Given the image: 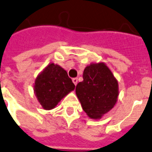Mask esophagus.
Listing matches in <instances>:
<instances>
[{
	"label": "esophagus",
	"instance_id": "esophagus-1",
	"mask_svg": "<svg viewBox=\"0 0 152 152\" xmlns=\"http://www.w3.org/2000/svg\"><path fill=\"white\" fill-rule=\"evenodd\" d=\"M72 81H73V82H74V84H75V86L77 84V77H75V78H73Z\"/></svg>",
	"mask_w": 152,
	"mask_h": 152
}]
</instances>
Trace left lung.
Wrapping results in <instances>:
<instances>
[{
	"label": "left lung",
	"mask_w": 152,
	"mask_h": 152,
	"mask_svg": "<svg viewBox=\"0 0 152 152\" xmlns=\"http://www.w3.org/2000/svg\"><path fill=\"white\" fill-rule=\"evenodd\" d=\"M75 90L87 115L99 119L116 104L118 82L104 63H92L85 68L83 81L77 83Z\"/></svg>",
	"instance_id": "obj_1"
}]
</instances>
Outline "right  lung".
Wrapping results in <instances>:
<instances>
[{
  "label": "right lung",
  "instance_id": "obj_1",
  "mask_svg": "<svg viewBox=\"0 0 152 152\" xmlns=\"http://www.w3.org/2000/svg\"><path fill=\"white\" fill-rule=\"evenodd\" d=\"M75 88L64 69L50 63L35 81V93L44 109H54L62 98Z\"/></svg>",
  "mask_w": 152,
  "mask_h": 152
}]
</instances>
